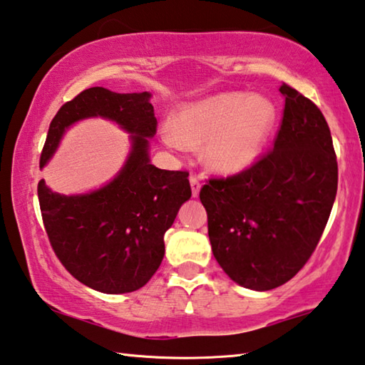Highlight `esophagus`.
<instances>
[{
	"label": "esophagus",
	"instance_id": "esophagus-1",
	"mask_svg": "<svg viewBox=\"0 0 365 365\" xmlns=\"http://www.w3.org/2000/svg\"><path fill=\"white\" fill-rule=\"evenodd\" d=\"M200 186H202V184H200V181H199V176L194 175V173H192V175H190V187H192V195H194V197L199 195Z\"/></svg>",
	"mask_w": 365,
	"mask_h": 365
}]
</instances>
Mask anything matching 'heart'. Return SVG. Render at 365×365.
I'll return each instance as SVG.
<instances>
[{
    "mask_svg": "<svg viewBox=\"0 0 365 365\" xmlns=\"http://www.w3.org/2000/svg\"><path fill=\"white\" fill-rule=\"evenodd\" d=\"M276 121V108L263 96L222 93L190 102L173 115L163 140L173 149L205 144L213 168L234 173L250 166Z\"/></svg>",
    "mask_w": 365,
    "mask_h": 365,
    "instance_id": "heart-1",
    "label": "heart"
}]
</instances>
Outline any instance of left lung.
<instances>
[{
	"label": "left lung",
	"instance_id": "1",
	"mask_svg": "<svg viewBox=\"0 0 365 365\" xmlns=\"http://www.w3.org/2000/svg\"><path fill=\"white\" fill-rule=\"evenodd\" d=\"M285 104L274 147L248 168L208 178L200 200L216 261L234 282L272 290L308 263L338 186L330 128L311 99L282 83Z\"/></svg>",
	"mask_w": 365,
	"mask_h": 365
}]
</instances>
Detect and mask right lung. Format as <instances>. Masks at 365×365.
Wrapping results in <instances>:
<instances>
[{
  "label": "right lung",
  "mask_w": 365,
  "mask_h": 365,
  "mask_svg": "<svg viewBox=\"0 0 365 365\" xmlns=\"http://www.w3.org/2000/svg\"><path fill=\"white\" fill-rule=\"evenodd\" d=\"M149 93L120 94L85 89L57 110L41 150L40 168L53 155L66 128L88 117L117 121L133 133V150L118 176L86 195L51 192L38 182L41 218L62 266L89 289L128 293L144 287L165 255L163 235L192 190L187 171L150 165L149 139L157 118Z\"/></svg>",
  "instance_id": "right-lung-1"
}]
</instances>
